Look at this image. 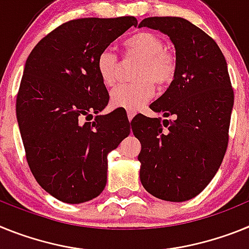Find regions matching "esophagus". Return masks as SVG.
Wrapping results in <instances>:
<instances>
[{"label":"esophagus","instance_id":"obj_1","mask_svg":"<svg viewBox=\"0 0 249 249\" xmlns=\"http://www.w3.org/2000/svg\"><path fill=\"white\" fill-rule=\"evenodd\" d=\"M126 114H127V119H129V122H131V119H133L134 116H135L137 111H135V110H127Z\"/></svg>","mask_w":249,"mask_h":249}]
</instances>
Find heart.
I'll list each match as a JSON object with an SVG mask.
<instances>
[{
    "label": "heart",
    "mask_w": 249,
    "mask_h": 249,
    "mask_svg": "<svg viewBox=\"0 0 249 249\" xmlns=\"http://www.w3.org/2000/svg\"><path fill=\"white\" fill-rule=\"evenodd\" d=\"M125 59L139 60L134 69L135 81L118 85L110 94L114 107L137 110L151 98L154 86L164 90L177 75L178 61L176 53L166 49L165 41L157 34L139 31L129 36L123 42ZM96 71L101 83L112 86L116 83L120 69L119 57L110 50H103L96 57Z\"/></svg>",
    "instance_id": "1"
}]
</instances>
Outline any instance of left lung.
I'll use <instances>...</instances> for the list:
<instances>
[{
	"instance_id": "8db88e82",
	"label": "left lung",
	"mask_w": 249,
	"mask_h": 249,
	"mask_svg": "<svg viewBox=\"0 0 249 249\" xmlns=\"http://www.w3.org/2000/svg\"><path fill=\"white\" fill-rule=\"evenodd\" d=\"M140 26L168 35L178 61L173 83L150 104L172 120H131L142 144L140 181L159 199L184 202L211 183L228 146L234 94L227 62L215 41L181 17H148Z\"/></svg>"
}]
</instances>
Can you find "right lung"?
<instances>
[{
  "instance_id": "1",
  "label": "right lung",
  "mask_w": 249,
  "mask_h": 249,
  "mask_svg": "<svg viewBox=\"0 0 249 249\" xmlns=\"http://www.w3.org/2000/svg\"><path fill=\"white\" fill-rule=\"evenodd\" d=\"M131 26H138L133 16L68 21L26 60L16 99L26 160L38 184L64 203L88 202L103 192L107 154L130 134L122 110L99 115L109 92L95 62Z\"/></svg>"
}]
</instances>
